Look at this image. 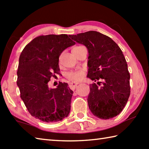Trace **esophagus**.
Returning <instances> with one entry per match:
<instances>
[{"label": "esophagus", "mask_w": 149, "mask_h": 149, "mask_svg": "<svg viewBox=\"0 0 149 149\" xmlns=\"http://www.w3.org/2000/svg\"><path fill=\"white\" fill-rule=\"evenodd\" d=\"M77 85H78L77 83H71V84L69 85V87H70V89H74L75 88V87H76Z\"/></svg>", "instance_id": "obj_1"}]
</instances>
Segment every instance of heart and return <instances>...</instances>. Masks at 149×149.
I'll return each mask as SVG.
<instances>
[{
  "label": "heart",
  "instance_id": "1",
  "mask_svg": "<svg viewBox=\"0 0 149 149\" xmlns=\"http://www.w3.org/2000/svg\"><path fill=\"white\" fill-rule=\"evenodd\" d=\"M79 47H76L75 48H77ZM84 76V70H77V71L71 72L68 74L67 77L70 81L72 83L78 82L82 79Z\"/></svg>",
  "mask_w": 149,
  "mask_h": 149
}]
</instances>
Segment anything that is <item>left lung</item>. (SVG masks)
<instances>
[{"label": "left lung", "instance_id": "obj_1", "mask_svg": "<svg viewBox=\"0 0 149 149\" xmlns=\"http://www.w3.org/2000/svg\"><path fill=\"white\" fill-rule=\"evenodd\" d=\"M69 36L85 45L89 52L87 77L97 82L89 85L91 112L103 120L116 116L130 95V75L122 50L109 37L95 31Z\"/></svg>", "mask_w": 149, "mask_h": 149}]
</instances>
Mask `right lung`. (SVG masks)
<instances>
[{
  "label": "right lung",
  "instance_id": "obj_1",
  "mask_svg": "<svg viewBox=\"0 0 149 149\" xmlns=\"http://www.w3.org/2000/svg\"><path fill=\"white\" fill-rule=\"evenodd\" d=\"M75 44L68 35H47L36 37L22 50L19 58L17 85L20 97L32 116L47 123L68 116L73 91L66 83L49 87L50 77L59 74V56Z\"/></svg>",
  "mask_w": 149,
  "mask_h": 149
}]
</instances>
